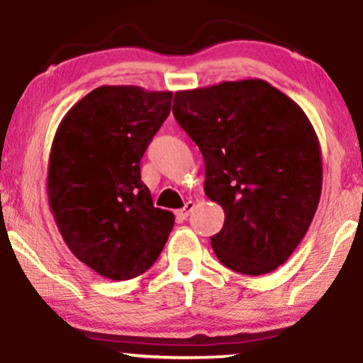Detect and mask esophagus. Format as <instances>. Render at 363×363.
I'll use <instances>...</instances> for the list:
<instances>
[{
    "label": "esophagus",
    "mask_w": 363,
    "mask_h": 363,
    "mask_svg": "<svg viewBox=\"0 0 363 363\" xmlns=\"http://www.w3.org/2000/svg\"><path fill=\"white\" fill-rule=\"evenodd\" d=\"M193 210H194V203L193 201H187L186 205H184V208H181V210L176 211L177 220H186Z\"/></svg>",
    "instance_id": "34e87169"
}]
</instances>
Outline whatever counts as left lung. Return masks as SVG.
Returning <instances> with one entry per match:
<instances>
[{
    "label": "left lung",
    "mask_w": 363,
    "mask_h": 363,
    "mask_svg": "<svg viewBox=\"0 0 363 363\" xmlns=\"http://www.w3.org/2000/svg\"><path fill=\"white\" fill-rule=\"evenodd\" d=\"M172 112L205 158V194L225 211L216 257L237 273H272L319 205L323 158L309 118L259 78L176 91Z\"/></svg>",
    "instance_id": "8db88e82"
}]
</instances>
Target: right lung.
I'll use <instances>...</instances> for the list:
<instances>
[{
  "label": "right lung",
  "mask_w": 363,
  "mask_h": 363,
  "mask_svg": "<svg viewBox=\"0 0 363 363\" xmlns=\"http://www.w3.org/2000/svg\"><path fill=\"white\" fill-rule=\"evenodd\" d=\"M172 91L102 85L66 112L54 135L48 198L74 256L109 280L145 273L167 242L174 213L153 206L140 160L167 119Z\"/></svg>",
  "instance_id": "add662e5"
}]
</instances>
